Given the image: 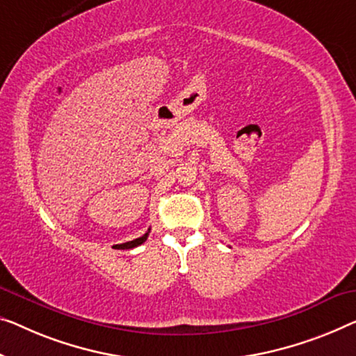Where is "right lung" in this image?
I'll list each match as a JSON object with an SVG mask.
<instances>
[{
  "label": "right lung",
  "instance_id": "1",
  "mask_svg": "<svg viewBox=\"0 0 356 356\" xmlns=\"http://www.w3.org/2000/svg\"><path fill=\"white\" fill-rule=\"evenodd\" d=\"M148 233H150V229H148V232L145 233V235H142L140 238H136V240H132V241L123 243V245H115V246H113V249H132V248L139 246V245H142V243H145V241H147Z\"/></svg>",
  "mask_w": 356,
  "mask_h": 356
}]
</instances>
